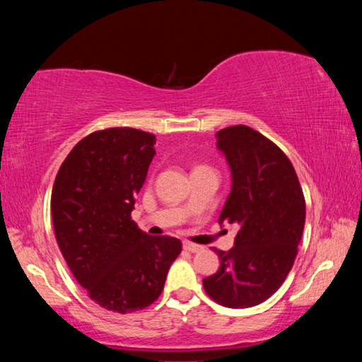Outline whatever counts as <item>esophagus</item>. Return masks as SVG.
<instances>
[{
	"instance_id": "34e87169",
	"label": "esophagus",
	"mask_w": 362,
	"mask_h": 362,
	"mask_svg": "<svg viewBox=\"0 0 362 362\" xmlns=\"http://www.w3.org/2000/svg\"><path fill=\"white\" fill-rule=\"evenodd\" d=\"M183 249L188 250V252H192V254H196V252H199V250H203V247L198 246V244H193V243H183Z\"/></svg>"
}]
</instances>
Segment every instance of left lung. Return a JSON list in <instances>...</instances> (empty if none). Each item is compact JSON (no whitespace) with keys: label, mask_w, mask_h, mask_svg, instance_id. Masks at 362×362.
Instances as JSON below:
<instances>
[{"label":"left lung","mask_w":362,"mask_h":362,"mask_svg":"<svg viewBox=\"0 0 362 362\" xmlns=\"http://www.w3.org/2000/svg\"><path fill=\"white\" fill-rule=\"evenodd\" d=\"M231 189L218 223L240 226L235 246L217 250L220 268L203 279L207 296L228 308L265 302L284 283L305 226V198L292 163L279 146L247 126L216 134Z\"/></svg>","instance_id":"1"}]
</instances>
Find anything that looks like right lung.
<instances>
[{
	"instance_id": "add662e5",
	"label": "right lung",
	"mask_w": 362,
	"mask_h": 362,
	"mask_svg": "<svg viewBox=\"0 0 362 362\" xmlns=\"http://www.w3.org/2000/svg\"><path fill=\"white\" fill-rule=\"evenodd\" d=\"M156 137L132 127L97 131L60 166L51 212L59 247L73 276L102 308L131 313L163 292L182 243L150 236L131 218Z\"/></svg>"
}]
</instances>
